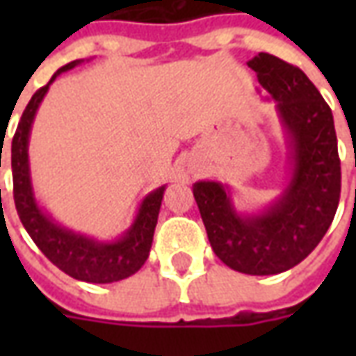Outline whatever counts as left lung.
Returning a JSON list of instances; mask_svg holds the SVG:
<instances>
[{
	"mask_svg": "<svg viewBox=\"0 0 356 356\" xmlns=\"http://www.w3.org/2000/svg\"><path fill=\"white\" fill-rule=\"evenodd\" d=\"M248 66L276 101L290 147V183L255 216L238 213L229 188L217 181H198L193 193L209 244L227 267L278 275L303 261L334 221L341 193L337 137L332 110L303 70L268 53Z\"/></svg>",
	"mask_w": 356,
	"mask_h": 356,
	"instance_id": "obj_1",
	"label": "left lung"
}]
</instances>
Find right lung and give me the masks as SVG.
<instances>
[{
    "label": "right lung",
    "instance_id": "obj_1",
    "mask_svg": "<svg viewBox=\"0 0 356 356\" xmlns=\"http://www.w3.org/2000/svg\"><path fill=\"white\" fill-rule=\"evenodd\" d=\"M80 63L81 60H72L63 68H58L49 83L35 91L22 112L11 145L13 196H15L17 213L30 238L34 240L35 246L42 250V254L53 265H57L63 273L76 280L110 284L135 275L148 259L165 186H160L154 193L148 194L140 204L139 213L129 227V231L114 242H99L86 234L65 229L55 223L38 206L30 181V165H28V139H30L32 122L51 83L57 80V76Z\"/></svg>",
    "mask_w": 356,
    "mask_h": 356
}]
</instances>
